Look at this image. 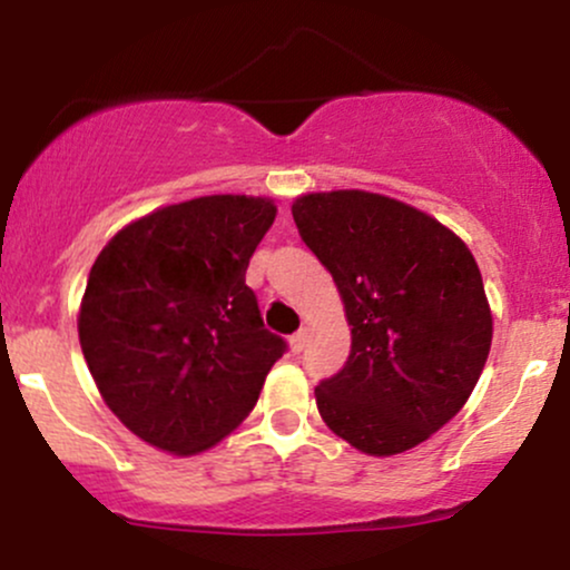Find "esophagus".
<instances>
[{
	"instance_id": "1",
	"label": "esophagus",
	"mask_w": 570,
	"mask_h": 570,
	"mask_svg": "<svg viewBox=\"0 0 570 570\" xmlns=\"http://www.w3.org/2000/svg\"><path fill=\"white\" fill-rule=\"evenodd\" d=\"M307 337H311V330H307V326H303V330L299 332H294V335L289 337V348H292V353H299L307 345Z\"/></svg>"
}]
</instances>
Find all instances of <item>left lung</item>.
Masks as SVG:
<instances>
[{"label": "left lung", "mask_w": 570, "mask_h": 570, "mask_svg": "<svg viewBox=\"0 0 570 570\" xmlns=\"http://www.w3.org/2000/svg\"><path fill=\"white\" fill-rule=\"evenodd\" d=\"M299 235L332 273L351 356L316 389L324 423L389 458L426 442L469 402L493 340L480 267L421 208L367 189L294 198Z\"/></svg>", "instance_id": "8db88e82"}]
</instances>
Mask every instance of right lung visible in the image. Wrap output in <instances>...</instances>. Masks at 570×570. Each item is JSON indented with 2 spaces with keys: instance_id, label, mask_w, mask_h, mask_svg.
I'll return each instance as SVG.
<instances>
[{
  "instance_id": "obj_1",
  "label": "right lung",
  "mask_w": 570,
  "mask_h": 570,
  "mask_svg": "<svg viewBox=\"0 0 570 570\" xmlns=\"http://www.w3.org/2000/svg\"><path fill=\"white\" fill-rule=\"evenodd\" d=\"M263 195H203L117 230L90 267L77 313L104 404L141 442L198 455L257 404L284 340L246 286L276 219Z\"/></svg>"
}]
</instances>
